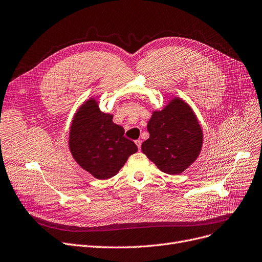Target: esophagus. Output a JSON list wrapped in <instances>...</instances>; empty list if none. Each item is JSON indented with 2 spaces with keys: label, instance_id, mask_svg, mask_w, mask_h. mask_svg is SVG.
<instances>
[{
  "label": "esophagus",
  "instance_id": "obj_1",
  "mask_svg": "<svg viewBox=\"0 0 262 262\" xmlns=\"http://www.w3.org/2000/svg\"><path fill=\"white\" fill-rule=\"evenodd\" d=\"M135 143H136V146L138 147V149H140V148H141V141H140L139 139L135 141Z\"/></svg>",
  "mask_w": 262,
  "mask_h": 262
}]
</instances>
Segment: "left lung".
<instances>
[{
  "mask_svg": "<svg viewBox=\"0 0 262 262\" xmlns=\"http://www.w3.org/2000/svg\"><path fill=\"white\" fill-rule=\"evenodd\" d=\"M147 128L150 137L142 142L141 150L163 172L178 175L200 156L201 125L191 106L178 97L153 112Z\"/></svg>",
  "mask_w": 262,
  "mask_h": 262,
  "instance_id": "obj_1",
  "label": "left lung"
}]
</instances>
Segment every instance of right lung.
I'll use <instances>...</instances> for the list:
<instances>
[{"label":"right lung","instance_id":"obj_1","mask_svg":"<svg viewBox=\"0 0 262 262\" xmlns=\"http://www.w3.org/2000/svg\"><path fill=\"white\" fill-rule=\"evenodd\" d=\"M113 115L100 111L95 98L76 111L70 127L69 149L79 165L97 179H108L119 172L138 148L124 137V128Z\"/></svg>","mask_w":262,"mask_h":262}]
</instances>
